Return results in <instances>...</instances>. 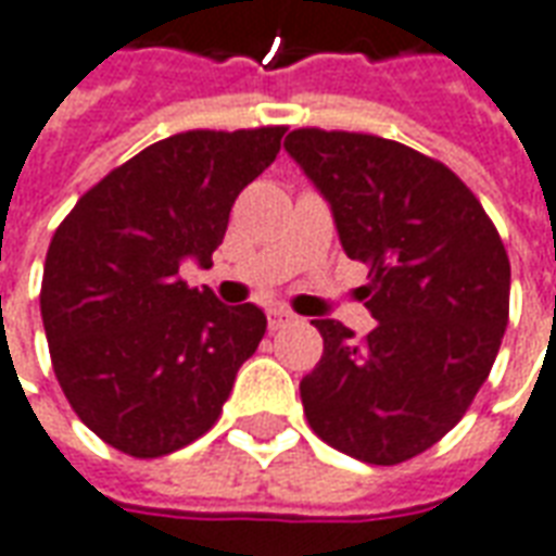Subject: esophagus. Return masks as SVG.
<instances>
[{"mask_svg":"<svg viewBox=\"0 0 556 556\" xmlns=\"http://www.w3.org/2000/svg\"><path fill=\"white\" fill-rule=\"evenodd\" d=\"M294 320H298V315L289 309L267 312V327H270V330H282V327H289V324H294Z\"/></svg>","mask_w":556,"mask_h":556,"instance_id":"34e87169","label":"esophagus"}]
</instances>
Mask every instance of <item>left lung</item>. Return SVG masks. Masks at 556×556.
<instances>
[{
  "label": "left lung",
  "mask_w": 556,
  "mask_h": 556,
  "mask_svg": "<svg viewBox=\"0 0 556 556\" xmlns=\"http://www.w3.org/2000/svg\"><path fill=\"white\" fill-rule=\"evenodd\" d=\"M286 150L327 197L344 253L368 265L365 339L312 320L324 356L303 413L341 454L397 466L433 447L486 382L509 320V258L459 176L362 131L294 129Z\"/></svg>",
  "instance_id": "left-lung-1"
}]
</instances>
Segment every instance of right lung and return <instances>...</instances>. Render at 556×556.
Returning a JSON list of instances; mask_svg holds the SVG:
<instances>
[{
  "label": "right lung",
  "mask_w": 556,
  "mask_h": 556,
  "mask_svg": "<svg viewBox=\"0 0 556 556\" xmlns=\"http://www.w3.org/2000/svg\"><path fill=\"white\" fill-rule=\"evenodd\" d=\"M286 126L191 129L150 143L79 197L49 241L40 315L73 413L123 454H174L212 430L265 336L179 277L212 265L236 197L277 159Z\"/></svg>",
  "instance_id": "add662e5"
}]
</instances>
